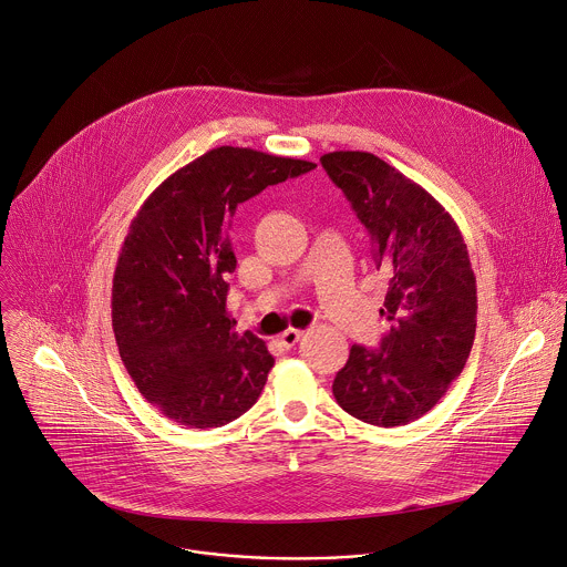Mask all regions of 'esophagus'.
Instances as JSON below:
<instances>
[{
    "instance_id": "esophagus-1",
    "label": "esophagus",
    "mask_w": 567,
    "mask_h": 567,
    "mask_svg": "<svg viewBox=\"0 0 567 567\" xmlns=\"http://www.w3.org/2000/svg\"><path fill=\"white\" fill-rule=\"evenodd\" d=\"M305 336V331H300V329H287L285 333H280V342L287 347V349H291V347H296L298 344V340Z\"/></svg>"
}]
</instances>
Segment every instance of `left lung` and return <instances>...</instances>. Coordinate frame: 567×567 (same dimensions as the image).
<instances>
[{"label": "left lung", "mask_w": 567, "mask_h": 567, "mask_svg": "<svg viewBox=\"0 0 567 567\" xmlns=\"http://www.w3.org/2000/svg\"><path fill=\"white\" fill-rule=\"evenodd\" d=\"M320 162L364 225L388 280L381 316L390 331L379 349L351 344L333 396L362 423L408 425L445 396L474 344L478 305L467 245L445 207L379 155L333 151Z\"/></svg>", "instance_id": "8db88e82"}]
</instances>
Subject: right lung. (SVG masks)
<instances>
[{
	"label": "right lung",
	"mask_w": 567,
	"mask_h": 567,
	"mask_svg": "<svg viewBox=\"0 0 567 567\" xmlns=\"http://www.w3.org/2000/svg\"><path fill=\"white\" fill-rule=\"evenodd\" d=\"M316 164L218 146L171 173L128 227L113 276V331L140 394L184 427H223L260 396L274 355L227 311L240 203Z\"/></svg>",
	"instance_id": "add662e5"
}]
</instances>
